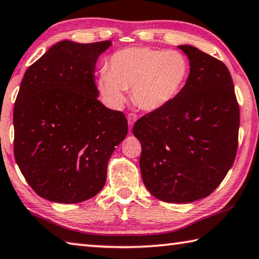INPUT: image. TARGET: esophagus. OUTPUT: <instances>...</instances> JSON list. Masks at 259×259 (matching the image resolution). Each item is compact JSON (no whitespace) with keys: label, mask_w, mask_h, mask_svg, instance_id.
<instances>
[{"label":"esophagus","mask_w":259,"mask_h":259,"mask_svg":"<svg viewBox=\"0 0 259 259\" xmlns=\"http://www.w3.org/2000/svg\"><path fill=\"white\" fill-rule=\"evenodd\" d=\"M136 120H137V116H136L135 114H129L128 115V124H129V130L130 131H131V129H133V125H134Z\"/></svg>","instance_id":"obj_1"}]
</instances>
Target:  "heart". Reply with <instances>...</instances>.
<instances>
[{
    "label": "heart",
    "mask_w": 259,
    "mask_h": 259,
    "mask_svg": "<svg viewBox=\"0 0 259 259\" xmlns=\"http://www.w3.org/2000/svg\"><path fill=\"white\" fill-rule=\"evenodd\" d=\"M190 73L189 61L179 51L128 48L109 59L106 71L97 79V88L110 106L117 109L131 89L136 105L156 111L180 95Z\"/></svg>",
    "instance_id": "obj_1"
}]
</instances>
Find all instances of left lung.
<instances>
[{
  "instance_id": "1",
  "label": "left lung",
  "mask_w": 259,
  "mask_h": 259,
  "mask_svg": "<svg viewBox=\"0 0 259 259\" xmlns=\"http://www.w3.org/2000/svg\"><path fill=\"white\" fill-rule=\"evenodd\" d=\"M190 73L175 101L136 121L144 185L157 199L191 203L209 196L228 175L238 148L240 111L223 62L190 45Z\"/></svg>"
}]
</instances>
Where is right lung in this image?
<instances>
[{
  "mask_svg": "<svg viewBox=\"0 0 259 259\" xmlns=\"http://www.w3.org/2000/svg\"><path fill=\"white\" fill-rule=\"evenodd\" d=\"M111 40H62L27 69L13 110L15 158L37 195L76 204L100 192L128 134L120 111L97 100L96 61Z\"/></svg>",
  "mask_w": 259,
  "mask_h": 259,
  "instance_id": "right-lung-1",
  "label": "right lung"
}]
</instances>
